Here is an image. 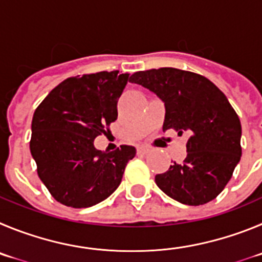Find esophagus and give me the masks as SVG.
Returning a JSON list of instances; mask_svg holds the SVG:
<instances>
[{
    "instance_id": "1",
    "label": "esophagus",
    "mask_w": 262,
    "mask_h": 262,
    "mask_svg": "<svg viewBox=\"0 0 262 262\" xmlns=\"http://www.w3.org/2000/svg\"><path fill=\"white\" fill-rule=\"evenodd\" d=\"M137 151L140 152V154H146V152L150 151V147H148V146H145V145H141L137 147Z\"/></svg>"
}]
</instances>
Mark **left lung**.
I'll return each mask as SVG.
<instances>
[{"mask_svg": "<svg viewBox=\"0 0 262 262\" xmlns=\"http://www.w3.org/2000/svg\"><path fill=\"white\" fill-rule=\"evenodd\" d=\"M130 82L163 100V132L173 129L188 136L187 157L155 176L158 187L190 206L215 199L242 157V125L225 94L204 75L175 68L137 72Z\"/></svg>", "mask_w": 262, "mask_h": 262, "instance_id": "obj_1", "label": "left lung"}]
</instances>
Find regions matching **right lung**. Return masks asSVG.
Masks as SVG:
<instances>
[{"label": "right lung", "instance_id": "obj_1", "mask_svg": "<svg viewBox=\"0 0 262 262\" xmlns=\"http://www.w3.org/2000/svg\"><path fill=\"white\" fill-rule=\"evenodd\" d=\"M128 81V73L119 70L70 77L35 110L30 150L40 180L60 204L90 207L121 183L136 148L121 145L102 151L94 140L116 121L117 102Z\"/></svg>", "mask_w": 262, "mask_h": 262}]
</instances>
